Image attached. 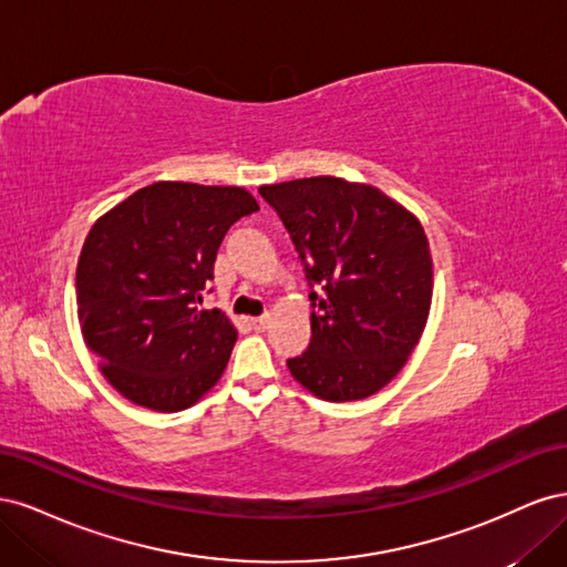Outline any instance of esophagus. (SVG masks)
Returning <instances> with one entry per match:
<instances>
[{"instance_id":"34e87169","label":"esophagus","mask_w":567,"mask_h":567,"mask_svg":"<svg viewBox=\"0 0 567 567\" xmlns=\"http://www.w3.org/2000/svg\"><path fill=\"white\" fill-rule=\"evenodd\" d=\"M250 323H252V329L255 331H265L267 326H269V315H262V317H255V319H250Z\"/></svg>"}]
</instances>
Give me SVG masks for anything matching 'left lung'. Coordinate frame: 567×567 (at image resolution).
<instances>
[{"label": "left lung", "instance_id": "8db88e82", "mask_svg": "<svg viewBox=\"0 0 567 567\" xmlns=\"http://www.w3.org/2000/svg\"><path fill=\"white\" fill-rule=\"evenodd\" d=\"M300 252L312 290V340L288 359L319 400L371 398L419 346L433 302V257L423 225L371 184L307 177L260 186Z\"/></svg>", "mask_w": 567, "mask_h": 567}]
</instances>
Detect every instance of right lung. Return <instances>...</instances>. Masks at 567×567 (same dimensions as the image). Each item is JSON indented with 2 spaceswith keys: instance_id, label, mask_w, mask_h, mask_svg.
Returning a JSON list of instances; mask_svg holds the SVG:
<instances>
[{
  "instance_id": "add662e5",
  "label": "right lung",
  "mask_w": 567,
  "mask_h": 567,
  "mask_svg": "<svg viewBox=\"0 0 567 567\" xmlns=\"http://www.w3.org/2000/svg\"><path fill=\"white\" fill-rule=\"evenodd\" d=\"M260 210L241 186L156 182L101 215L78 260V317L104 379L132 404L194 406L227 369L231 319L200 310L221 238Z\"/></svg>"
}]
</instances>
